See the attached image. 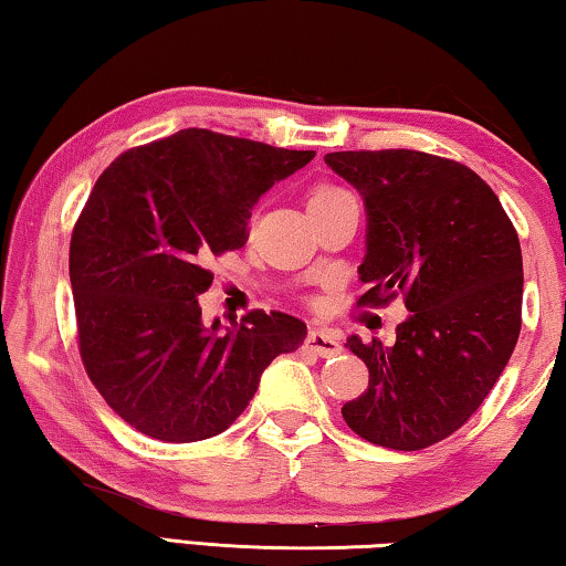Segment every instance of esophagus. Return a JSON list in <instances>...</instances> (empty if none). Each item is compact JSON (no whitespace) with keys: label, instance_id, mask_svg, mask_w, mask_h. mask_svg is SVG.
<instances>
[{"label":"esophagus","instance_id":"34e87169","mask_svg":"<svg viewBox=\"0 0 566 566\" xmlns=\"http://www.w3.org/2000/svg\"><path fill=\"white\" fill-rule=\"evenodd\" d=\"M306 347H310L314 354H319V357H332V354L342 352L339 339L327 329H312L306 334Z\"/></svg>","mask_w":566,"mask_h":566}]
</instances>
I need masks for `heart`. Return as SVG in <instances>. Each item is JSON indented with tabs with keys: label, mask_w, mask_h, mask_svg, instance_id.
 Returning a JSON list of instances; mask_svg holds the SVG:
<instances>
[{
	"label": "heart",
	"mask_w": 566,
	"mask_h": 566,
	"mask_svg": "<svg viewBox=\"0 0 566 566\" xmlns=\"http://www.w3.org/2000/svg\"><path fill=\"white\" fill-rule=\"evenodd\" d=\"M344 199H349V195L334 185H314L310 189V197H306V209L312 212H319V209H327L332 205H339Z\"/></svg>",
	"instance_id": "obj_1"
}]
</instances>
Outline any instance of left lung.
I'll return each mask as SVG.
<instances>
[{
    "mask_svg": "<svg viewBox=\"0 0 566 566\" xmlns=\"http://www.w3.org/2000/svg\"><path fill=\"white\" fill-rule=\"evenodd\" d=\"M324 161L359 191L367 254L359 306L405 296L395 344L349 337L369 387L342 407L371 444L417 452L454 434L510 361L522 329V249L486 181L415 149L332 151Z\"/></svg>",
    "mask_w": 566,
    "mask_h": 566,
    "instance_id": "1",
    "label": "left lung"
}]
</instances>
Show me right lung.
Instances as JSON below:
<instances>
[{"label":"right lung","mask_w":566,"mask_h":566,"mask_svg":"<svg viewBox=\"0 0 566 566\" xmlns=\"http://www.w3.org/2000/svg\"><path fill=\"white\" fill-rule=\"evenodd\" d=\"M312 159L181 129L102 171L70 244L76 337L92 385L137 432L169 444L224 432L272 359L304 342L284 312L205 327L197 296L212 254L244 247L256 199Z\"/></svg>","instance_id":"right-lung-1"}]
</instances>
